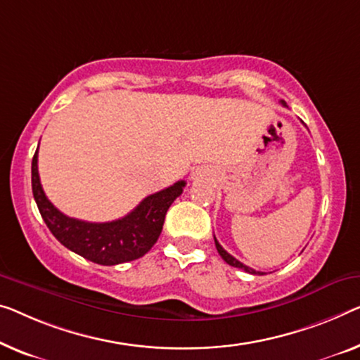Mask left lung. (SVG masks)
Returning a JSON list of instances; mask_svg holds the SVG:
<instances>
[{
    "instance_id": "obj_1",
    "label": "left lung",
    "mask_w": 360,
    "mask_h": 360,
    "mask_svg": "<svg viewBox=\"0 0 360 360\" xmlns=\"http://www.w3.org/2000/svg\"><path fill=\"white\" fill-rule=\"evenodd\" d=\"M281 103L286 106V103H284V101H281ZM214 245H217V250H218V254L221 255V259L226 262L228 265H231V266H236V268H240V270H244V271H248V273H250V275H264V273L262 271H255L254 268H250V266H248V265H244V264H240V262L238 260V259H234V257L231 255V254H228L226 250H224L221 245H219V243L217 240V238H214Z\"/></svg>"
}]
</instances>
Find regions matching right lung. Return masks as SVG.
I'll list each match as a JSON object with an SVG mask.
<instances>
[{
  "label": "right lung",
  "instance_id": "right-lung-1",
  "mask_svg": "<svg viewBox=\"0 0 360 360\" xmlns=\"http://www.w3.org/2000/svg\"><path fill=\"white\" fill-rule=\"evenodd\" d=\"M39 148L32 158V192L43 221L69 250L98 265L136 260L153 248L163 229L165 214L182 194L186 181L143 198L124 218L108 223H89L61 213L43 192L39 176Z\"/></svg>",
  "mask_w": 360,
  "mask_h": 360
}]
</instances>
